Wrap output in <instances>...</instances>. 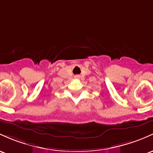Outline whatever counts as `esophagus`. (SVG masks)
<instances>
[{"label": "esophagus", "instance_id": "1", "mask_svg": "<svg viewBox=\"0 0 153 153\" xmlns=\"http://www.w3.org/2000/svg\"><path fill=\"white\" fill-rule=\"evenodd\" d=\"M79 75H76V76H75V78H79Z\"/></svg>", "mask_w": 153, "mask_h": 153}]
</instances>
